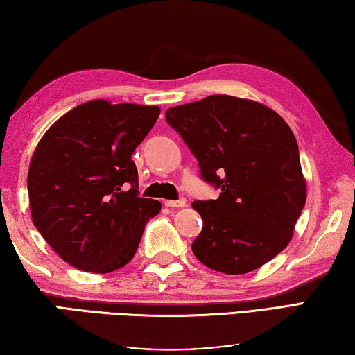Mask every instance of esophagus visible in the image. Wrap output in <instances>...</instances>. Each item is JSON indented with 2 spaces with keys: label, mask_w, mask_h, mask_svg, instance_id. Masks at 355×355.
<instances>
[{
  "label": "esophagus",
  "mask_w": 355,
  "mask_h": 355,
  "mask_svg": "<svg viewBox=\"0 0 355 355\" xmlns=\"http://www.w3.org/2000/svg\"><path fill=\"white\" fill-rule=\"evenodd\" d=\"M166 207H171V208H175V207H184L187 205V199L184 198H180L178 200H166L164 202Z\"/></svg>",
  "instance_id": "1"
}]
</instances>
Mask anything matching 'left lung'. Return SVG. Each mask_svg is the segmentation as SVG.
Returning <instances> with one entry per match:
<instances>
[{
    "instance_id": "obj_1",
    "label": "left lung",
    "mask_w": 355,
    "mask_h": 355,
    "mask_svg": "<svg viewBox=\"0 0 355 355\" xmlns=\"http://www.w3.org/2000/svg\"><path fill=\"white\" fill-rule=\"evenodd\" d=\"M166 121L199 162L215 200H196L204 221L193 252L226 275L252 272L283 251L306 200L299 145L283 118L250 99L213 94L171 107Z\"/></svg>"
}]
</instances>
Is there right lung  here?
Segmentation results:
<instances>
[{
	"mask_svg": "<svg viewBox=\"0 0 355 355\" xmlns=\"http://www.w3.org/2000/svg\"><path fill=\"white\" fill-rule=\"evenodd\" d=\"M159 107L94 99L56 120L28 171L33 224L63 261L110 273L136 254L145 224L161 210L140 198L131 159Z\"/></svg>",
	"mask_w": 355,
	"mask_h": 355,
	"instance_id": "add662e5",
	"label": "right lung"
}]
</instances>
